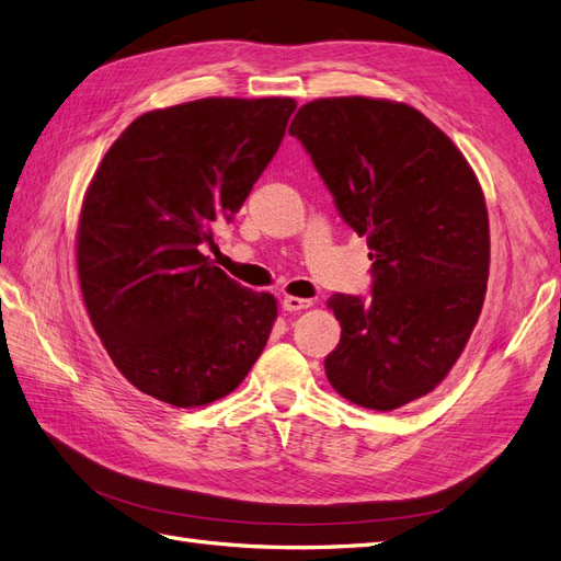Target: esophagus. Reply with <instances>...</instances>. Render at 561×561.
<instances>
[{
  "instance_id": "obj_1",
  "label": "esophagus",
  "mask_w": 561,
  "mask_h": 561,
  "mask_svg": "<svg viewBox=\"0 0 561 561\" xmlns=\"http://www.w3.org/2000/svg\"><path fill=\"white\" fill-rule=\"evenodd\" d=\"M309 307H313V299H304V297H285L283 299V309L285 311H304V309H309Z\"/></svg>"
}]
</instances>
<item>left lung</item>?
I'll use <instances>...</instances> for the list:
<instances>
[{"label":"left lung","instance_id":"obj_1","mask_svg":"<svg viewBox=\"0 0 561 561\" xmlns=\"http://www.w3.org/2000/svg\"><path fill=\"white\" fill-rule=\"evenodd\" d=\"M290 135L344 222L367 239L371 299L332 295L342 339L325 358L339 396L390 412L423 398L463 353L489 278V215L466 157L404 103L320 98Z\"/></svg>","mask_w":561,"mask_h":561}]
</instances>
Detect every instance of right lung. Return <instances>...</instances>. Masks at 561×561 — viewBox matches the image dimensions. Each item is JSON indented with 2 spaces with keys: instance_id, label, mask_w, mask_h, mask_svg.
I'll list each match as a JSON object with an SVG mask.
<instances>
[{
  "instance_id": "add662e5",
  "label": "right lung",
  "mask_w": 561,
  "mask_h": 561,
  "mask_svg": "<svg viewBox=\"0 0 561 561\" xmlns=\"http://www.w3.org/2000/svg\"><path fill=\"white\" fill-rule=\"evenodd\" d=\"M293 98H203L118 135L83 196V304L116 369L145 396L201 407L229 396L278 307L201 252L241 210L280 147Z\"/></svg>"
}]
</instances>
